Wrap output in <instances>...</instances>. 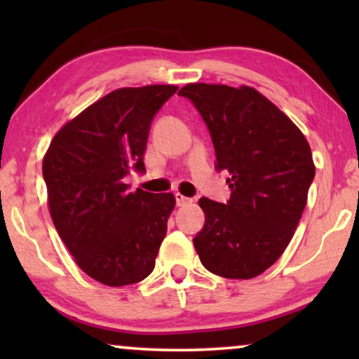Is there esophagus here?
<instances>
[{
    "label": "esophagus",
    "mask_w": 359,
    "mask_h": 359,
    "mask_svg": "<svg viewBox=\"0 0 359 359\" xmlns=\"http://www.w3.org/2000/svg\"><path fill=\"white\" fill-rule=\"evenodd\" d=\"M175 199H176V205H186V204H189V203H193V199L191 198H186V196H183V194H180V193H176L175 194Z\"/></svg>",
    "instance_id": "esophagus-1"
}]
</instances>
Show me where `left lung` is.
<instances>
[{
	"instance_id": "1",
	"label": "left lung",
	"mask_w": 359,
	"mask_h": 359,
	"mask_svg": "<svg viewBox=\"0 0 359 359\" xmlns=\"http://www.w3.org/2000/svg\"><path fill=\"white\" fill-rule=\"evenodd\" d=\"M203 117L225 170L230 199L201 198L205 222L193 238L201 263L229 279L262 274L291 242L316 166L306 137L250 86L191 83L181 88Z\"/></svg>"
}]
</instances>
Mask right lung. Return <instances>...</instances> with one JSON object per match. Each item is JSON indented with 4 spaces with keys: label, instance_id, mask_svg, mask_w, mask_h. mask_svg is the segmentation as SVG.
I'll return each mask as SVG.
<instances>
[{
    "label": "right lung",
    "instance_id": "right-lung-1",
    "mask_svg": "<svg viewBox=\"0 0 359 359\" xmlns=\"http://www.w3.org/2000/svg\"><path fill=\"white\" fill-rule=\"evenodd\" d=\"M178 88H121L57 132L42 165L48 208L78 266L106 286L145 279L175 208L171 193H130L124 178L145 173L151 121Z\"/></svg>",
    "mask_w": 359,
    "mask_h": 359
}]
</instances>
